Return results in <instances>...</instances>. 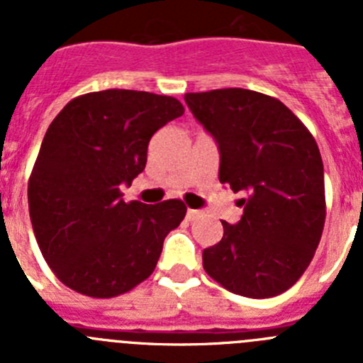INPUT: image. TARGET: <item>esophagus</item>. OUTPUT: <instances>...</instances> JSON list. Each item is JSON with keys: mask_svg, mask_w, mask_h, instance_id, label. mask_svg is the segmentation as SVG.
Listing matches in <instances>:
<instances>
[{"mask_svg": "<svg viewBox=\"0 0 363 363\" xmlns=\"http://www.w3.org/2000/svg\"><path fill=\"white\" fill-rule=\"evenodd\" d=\"M200 211H196V209H189L187 211V220H194V218H198L200 216Z\"/></svg>", "mask_w": 363, "mask_h": 363, "instance_id": "esophagus-1", "label": "esophagus"}]
</instances>
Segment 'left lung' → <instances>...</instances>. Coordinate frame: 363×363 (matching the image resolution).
<instances>
[{"label": "left lung", "mask_w": 363, "mask_h": 363, "mask_svg": "<svg viewBox=\"0 0 363 363\" xmlns=\"http://www.w3.org/2000/svg\"><path fill=\"white\" fill-rule=\"evenodd\" d=\"M185 104L220 149V182L242 192L236 225L203 251V269L227 291L271 298L309 267L325 223L322 156L280 99L247 89L187 92Z\"/></svg>", "instance_id": "left-lung-1"}]
</instances>
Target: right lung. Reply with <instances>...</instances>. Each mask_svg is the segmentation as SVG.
Listing matches in <instances>:
<instances>
[{
  "label": "right lung",
  "mask_w": 363,
  "mask_h": 363,
  "mask_svg": "<svg viewBox=\"0 0 363 363\" xmlns=\"http://www.w3.org/2000/svg\"><path fill=\"white\" fill-rule=\"evenodd\" d=\"M184 112L172 96L108 89L70 99L49 125L28 178V213L45 262L67 287L114 298L152 274L187 207L125 203L120 185L145 169L152 134Z\"/></svg>",
  "instance_id": "obj_1"
}]
</instances>
